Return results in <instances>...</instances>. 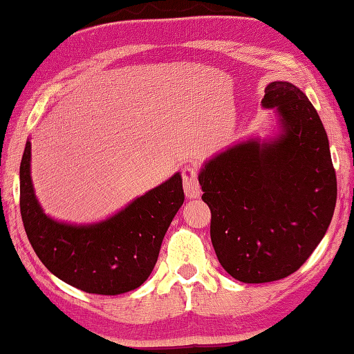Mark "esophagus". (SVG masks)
<instances>
[{
	"label": "esophagus",
	"instance_id": "34e87169",
	"mask_svg": "<svg viewBox=\"0 0 354 354\" xmlns=\"http://www.w3.org/2000/svg\"><path fill=\"white\" fill-rule=\"evenodd\" d=\"M183 185H184V194L187 198L194 200L198 198L201 195V185L198 183V171L194 167H184L183 169Z\"/></svg>",
	"mask_w": 354,
	"mask_h": 354
}]
</instances>
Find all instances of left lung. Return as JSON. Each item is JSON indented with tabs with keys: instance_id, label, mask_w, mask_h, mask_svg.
Here are the masks:
<instances>
[{
	"instance_id": "8db88e82",
	"label": "left lung",
	"mask_w": 354,
	"mask_h": 354,
	"mask_svg": "<svg viewBox=\"0 0 354 354\" xmlns=\"http://www.w3.org/2000/svg\"><path fill=\"white\" fill-rule=\"evenodd\" d=\"M262 107L278 133L227 147L198 173L215 254L247 284L297 272L326 234L337 198L326 131L306 95L273 81Z\"/></svg>"
}]
</instances>
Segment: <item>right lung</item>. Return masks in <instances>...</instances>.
I'll return each mask as SVG.
<instances>
[{"label": "right lung", "mask_w": 354, "mask_h": 354, "mask_svg": "<svg viewBox=\"0 0 354 354\" xmlns=\"http://www.w3.org/2000/svg\"><path fill=\"white\" fill-rule=\"evenodd\" d=\"M184 203L181 173L97 223L51 218L35 196L31 140L20 164V211L35 254L55 277L87 293L120 295L145 283Z\"/></svg>", "instance_id": "right-lung-1"}]
</instances>
